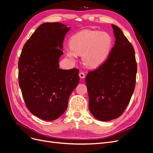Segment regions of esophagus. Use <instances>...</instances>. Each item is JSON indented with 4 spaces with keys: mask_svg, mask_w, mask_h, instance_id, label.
Returning <instances> with one entry per match:
<instances>
[{
    "mask_svg": "<svg viewBox=\"0 0 153 153\" xmlns=\"http://www.w3.org/2000/svg\"><path fill=\"white\" fill-rule=\"evenodd\" d=\"M79 76L80 78H85V74L84 72H80L79 73Z\"/></svg>",
    "mask_w": 153,
    "mask_h": 153,
    "instance_id": "obj_1",
    "label": "esophagus"
}]
</instances>
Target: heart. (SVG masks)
<instances>
[{
  "label": "heart",
  "instance_id": "b5f03b06",
  "mask_svg": "<svg viewBox=\"0 0 153 153\" xmlns=\"http://www.w3.org/2000/svg\"><path fill=\"white\" fill-rule=\"evenodd\" d=\"M69 46L66 55L71 61L75 62L76 55H82L85 66L96 68L108 58L112 47V39L106 32L84 30L71 36Z\"/></svg>",
  "mask_w": 153,
  "mask_h": 153
}]
</instances>
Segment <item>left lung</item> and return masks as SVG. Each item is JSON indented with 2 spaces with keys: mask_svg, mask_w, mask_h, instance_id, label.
Here are the masks:
<instances>
[{
  "mask_svg": "<svg viewBox=\"0 0 153 153\" xmlns=\"http://www.w3.org/2000/svg\"><path fill=\"white\" fill-rule=\"evenodd\" d=\"M112 26L115 38L114 47L102 65L88 73L85 78L89 110L101 121L118 118L124 112L136 83L135 50L122 30Z\"/></svg>",
  "mask_w": 153,
  "mask_h": 153,
  "instance_id": "1",
  "label": "left lung"
}]
</instances>
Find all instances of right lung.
I'll list each match as a JSON object with an SVG mask.
<instances>
[{
  "mask_svg": "<svg viewBox=\"0 0 153 153\" xmlns=\"http://www.w3.org/2000/svg\"><path fill=\"white\" fill-rule=\"evenodd\" d=\"M69 29L59 22L41 24L24 45L18 61V81L27 107L45 121H53L64 113L80 80L78 69L59 68Z\"/></svg>",
  "mask_w": 153,
  "mask_h": 153,
  "instance_id": "add662e5",
  "label": "right lung"
}]
</instances>
